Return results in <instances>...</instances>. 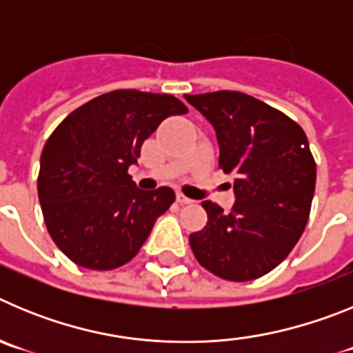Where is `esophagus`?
Returning <instances> with one entry per match:
<instances>
[{
  "instance_id": "1",
  "label": "esophagus",
  "mask_w": 353,
  "mask_h": 353,
  "mask_svg": "<svg viewBox=\"0 0 353 353\" xmlns=\"http://www.w3.org/2000/svg\"><path fill=\"white\" fill-rule=\"evenodd\" d=\"M176 201H179L180 205H189V203H192V199H191V198H187V196H183L182 192H176Z\"/></svg>"
}]
</instances>
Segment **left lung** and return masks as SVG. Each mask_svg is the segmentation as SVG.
I'll return each mask as SVG.
<instances>
[{
	"instance_id": "left-lung-1",
	"label": "left lung",
	"mask_w": 353,
	"mask_h": 353,
	"mask_svg": "<svg viewBox=\"0 0 353 353\" xmlns=\"http://www.w3.org/2000/svg\"><path fill=\"white\" fill-rule=\"evenodd\" d=\"M212 123L219 168L235 174V203L203 201L208 221L189 235L196 260L226 281L269 274L290 254L310 219L316 164L297 121L240 92L185 95Z\"/></svg>"
}]
</instances>
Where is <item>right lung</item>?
I'll return each mask as SVG.
<instances>
[{
    "mask_svg": "<svg viewBox=\"0 0 353 353\" xmlns=\"http://www.w3.org/2000/svg\"><path fill=\"white\" fill-rule=\"evenodd\" d=\"M185 113L173 95L114 90L56 127L40 157L39 199L49 235L68 260L113 270L138 254L174 192L141 191L127 170L162 120Z\"/></svg>",
    "mask_w": 353,
    "mask_h": 353,
    "instance_id": "add662e5",
    "label": "right lung"
}]
</instances>
